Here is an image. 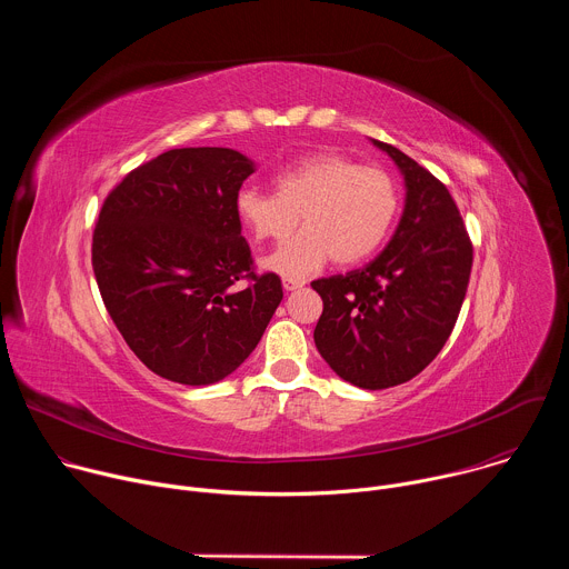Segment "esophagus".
<instances>
[{"label": "esophagus", "instance_id": "esophagus-1", "mask_svg": "<svg viewBox=\"0 0 569 569\" xmlns=\"http://www.w3.org/2000/svg\"><path fill=\"white\" fill-rule=\"evenodd\" d=\"M303 286H306V281H301V279H283V290H288V292L299 290Z\"/></svg>", "mask_w": 569, "mask_h": 569}]
</instances>
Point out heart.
I'll use <instances>...</instances> for the list:
<instances>
[{
	"label": "heart",
	"mask_w": 569,
	"mask_h": 569,
	"mask_svg": "<svg viewBox=\"0 0 569 569\" xmlns=\"http://www.w3.org/2000/svg\"><path fill=\"white\" fill-rule=\"evenodd\" d=\"M236 213L257 240H283L261 266L286 279H306L333 257L351 266L371 257L398 213V187L380 169H362L338 152H315L274 178V193L252 187L236 196Z\"/></svg>",
	"instance_id": "b5f03b06"
}]
</instances>
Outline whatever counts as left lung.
I'll return each instance as SVG.
<instances>
[{
	"instance_id": "left-lung-1",
	"label": "left lung",
	"mask_w": 569,
	"mask_h": 569,
	"mask_svg": "<svg viewBox=\"0 0 569 569\" xmlns=\"http://www.w3.org/2000/svg\"><path fill=\"white\" fill-rule=\"evenodd\" d=\"M371 143L402 176V213L371 263L310 283L323 301L312 338L342 380L387 389L421 373L448 342L466 297L472 246L448 189L398 148Z\"/></svg>"
}]
</instances>
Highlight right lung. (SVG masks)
I'll return each mask as SVG.
<instances>
[{
  "instance_id": "add662e5",
  "label": "right lung",
  "mask_w": 569,
  "mask_h": 569,
  "mask_svg": "<svg viewBox=\"0 0 569 569\" xmlns=\"http://www.w3.org/2000/svg\"><path fill=\"white\" fill-rule=\"evenodd\" d=\"M257 164L233 148H173L108 196L92 240L103 303L157 376L202 387L233 373L283 299L257 277L236 196ZM251 283L240 287L237 281Z\"/></svg>"
}]
</instances>
